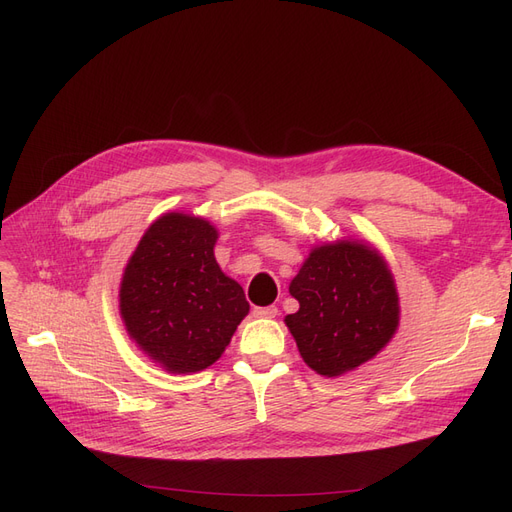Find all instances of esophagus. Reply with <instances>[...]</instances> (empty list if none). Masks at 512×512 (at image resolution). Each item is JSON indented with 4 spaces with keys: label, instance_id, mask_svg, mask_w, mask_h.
<instances>
[{
    "label": "esophagus",
    "instance_id": "esophagus-1",
    "mask_svg": "<svg viewBox=\"0 0 512 512\" xmlns=\"http://www.w3.org/2000/svg\"><path fill=\"white\" fill-rule=\"evenodd\" d=\"M254 316H256V318H275V316H277V307H275V305L254 307Z\"/></svg>",
    "mask_w": 512,
    "mask_h": 512
}]
</instances>
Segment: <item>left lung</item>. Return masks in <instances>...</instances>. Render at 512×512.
Listing matches in <instances>:
<instances>
[{
  "label": "left lung",
  "mask_w": 512,
  "mask_h": 512,
  "mask_svg": "<svg viewBox=\"0 0 512 512\" xmlns=\"http://www.w3.org/2000/svg\"><path fill=\"white\" fill-rule=\"evenodd\" d=\"M299 312L286 324L303 361L320 376L359 367L389 344L399 303L386 262L367 245L316 247L290 282Z\"/></svg>",
  "instance_id": "left-lung-1"
}]
</instances>
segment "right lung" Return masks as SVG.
<instances>
[{
  "mask_svg": "<svg viewBox=\"0 0 512 512\" xmlns=\"http://www.w3.org/2000/svg\"><path fill=\"white\" fill-rule=\"evenodd\" d=\"M218 230L183 213L153 222L132 254L119 309L134 342L173 374L220 359L250 312L243 288L213 256Z\"/></svg>",
  "mask_w": 512,
  "mask_h": 512,
  "instance_id": "obj_1",
  "label": "right lung"
}]
</instances>
